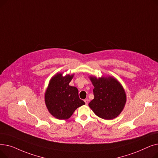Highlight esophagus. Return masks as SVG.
Returning <instances> with one entry per match:
<instances>
[{
	"instance_id": "34e87169",
	"label": "esophagus",
	"mask_w": 158,
	"mask_h": 158,
	"mask_svg": "<svg viewBox=\"0 0 158 158\" xmlns=\"http://www.w3.org/2000/svg\"><path fill=\"white\" fill-rule=\"evenodd\" d=\"M85 104H86V105H87L88 104V102H89V100L88 98H86V99H85Z\"/></svg>"
}]
</instances>
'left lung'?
I'll use <instances>...</instances> for the list:
<instances>
[{"mask_svg":"<svg viewBox=\"0 0 158 158\" xmlns=\"http://www.w3.org/2000/svg\"><path fill=\"white\" fill-rule=\"evenodd\" d=\"M94 86V98L89 103L94 113L104 120H111L121 113L126 103V94L120 82L112 76L89 77Z\"/></svg>","mask_w":158,"mask_h":158,"instance_id":"1","label":"left lung"}]
</instances>
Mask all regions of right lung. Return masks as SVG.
Here are the masks:
<instances>
[{
	"label": "right lung",
	"instance_id": "add662e5",
	"mask_svg": "<svg viewBox=\"0 0 158 158\" xmlns=\"http://www.w3.org/2000/svg\"><path fill=\"white\" fill-rule=\"evenodd\" d=\"M74 74L57 73L51 79L45 93L48 112L59 120H67L79 107L85 104L79 97L76 87L69 85Z\"/></svg>",
	"mask_w": 158,
	"mask_h": 158
}]
</instances>
